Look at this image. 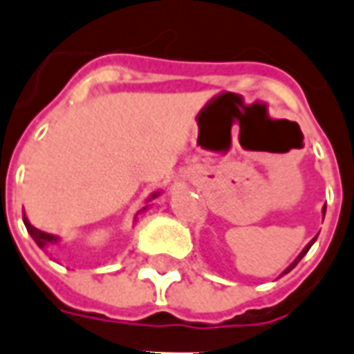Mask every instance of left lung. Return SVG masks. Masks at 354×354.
I'll return each mask as SVG.
<instances>
[{
  "instance_id": "obj_1",
  "label": "left lung",
  "mask_w": 354,
  "mask_h": 354,
  "mask_svg": "<svg viewBox=\"0 0 354 354\" xmlns=\"http://www.w3.org/2000/svg\"><path fill=\"white\" fill-rule=\"evenodd\" d=\"M322 214H326V207L322 208ZM317 237H319V235H317ZM317 237L313 239V241H309V243H307V245H305V248H304V250H301V252L297 254V258H296V260L292 261V263H290V266L286 267V269H284V271H282V273H281V277H282V274L290 273V271H292V269H294V267H296L297 263H299V261H301V258H304L305 254L309 252V248H311V246H313V243H315V241H317Z\"/></svg>"
}]
</instances>
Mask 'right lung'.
Segmentation results:
<instances>
[{
    "label": "right lung",
    "mask_w": 354,
    "mask_h": 354,
    "mask_svg": "<svg viewBox=\"0 0 354 354\" xmlns=\"http://www.w3.org/2000/svg\"><path fill=\"white\" fill-rule=\"evenodd\" d=\"M159 195H161V192H153V193H151V195H149V197H147L146 205L140 208L138 212H136V216H134V222L138 220L140 214H144L147 208H149V205H147V203H149V201L157 199ZM22 218H24V225H26V230H28V233H30V237L34 239L35 245L39 246V248H55V246H57L58 243L62 241V239L58 237V235H53V233H45V231L34 227V225L30 223V220H28V218H26V214H22Z\"/></svg>",
    "instance_id": "right-lung-1"
}]
</instances>
